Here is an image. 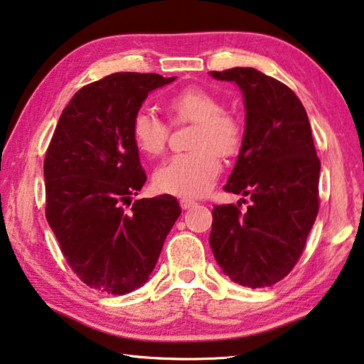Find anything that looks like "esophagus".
I'll use <instances>...</instances> for the list:
<instances>
[{"instance_id":"34e87169","label":"esophagus","mask_w":364,"mask_h":364,"mask_svg":"<svg viewBox=\"0 0 364 364\" xmlns=\"http://www.w3.org/2000/svg\"><path fill=\"white\" fill-rule=\"evenodd\" d=\"M195 205H196L195 200H190V198H182V200H181L182 210H188V208H192V206H195Z\"/></svg>"}]
</instances>
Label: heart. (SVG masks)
Masks as SVG:
<instances>
[{
    "instance_id": "1",
    "label": "heart",
    "mask_w": 364,
    "mask_h": 364,
    "mask_svg": "<svg viewBox=\"0 0 364 364\" xmlns=\"http://www.w3.org/2000/svg\"><path fill=\"white\" fill-rule=\"evenodd\" d=\"M172 124L193 122L190 146L193 151L174 154L153 174V186L161 193L201 196L210 190L221 172V158L240 151L243 124L234 112L223 109L221 101L200 87H187L164 101ZM130 139L136 150L148 158L163 154L168 145L169 126L141 108L130 121Z\"/></svg>"
}]
</instances>
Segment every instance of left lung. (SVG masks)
<instances>
[{
	"label": "left lung",
	"mask_w": 364,
	"mask_h": 364,
	"mask_svg": "<svg viewBox=\"0 0 364 364\" xmlns=\"http://www.w3.org/2000/svg\"><path fill=\"white\" fill-rule=\"evenodd\" d=\"M211 75L235 82L245 98V135L224 190L252 203L245 213L242 203L214 206L210 245L232 281L271 287L300 259L319 211L321 163L311 126L299 97L274 77L253 68Z\"/></svg>",
	"instance_id": "8db88e82"
}]
</instances>
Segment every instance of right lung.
I'll return each instance as SVG.
<instances>
[{"instance_id": "add662e5", "label": "right lung", "mask_w": 364, "mask_h": 364, "mask_svg": "<svg viewBox=\"0 0 364 364\" xmlns=\"http://www.w3.org/2000/svg\"><path fill=\"white\" fill-rule=\"evenodd\" d=\"M176 77L116 73L65 106L45 154L46 219L83 284L129 294L148 281L181 206L171 195L135 200L146 181L130 121L154 88Z\"/></svg>"}]
</instances>
